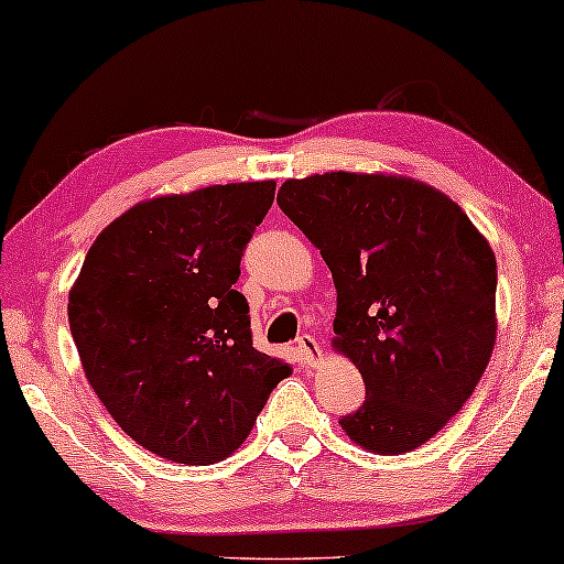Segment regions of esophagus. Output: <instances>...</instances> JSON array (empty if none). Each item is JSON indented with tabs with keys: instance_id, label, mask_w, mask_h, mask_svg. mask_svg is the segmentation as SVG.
<instances>
[{
	"instance_id": "obj_1",
	"label": "esophagus",
	"mask_w": 564,
	"mask_h": 564,
	"mask_svg": "<svg viewBox=\"0 0 564 564\" xmlns=\"http://www.w3.org/2000/svg\"><path fill=\"white\" fill-rule=\"evenodd\" d=\"M295 349H297L300 357H303L305 365H311V367L318 365L321 357H323V351H321L318 341H315V338H313L311 334H303V336H297V341H295Z\"/></svg>"
}]
</instances>
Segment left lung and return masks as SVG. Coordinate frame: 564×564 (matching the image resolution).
<instances>
[{"instance_id":"obj_1","label":"left lung","mask_w":564,"mask_h":564,"mask_svg":"<svg viewBox=\"0 0 564 564\" xmlns=\"http://www.w3.org/2000/svg\"><path fill=\"white\" fill-rule=\"evenodd\" d=\"M276 203L334 274V346L365 377L346 436L377 454L426 444L490 361L496 253L457 203L405 176L313 174Z\"/></svg>"}]
</instances>
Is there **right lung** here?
Here are the masks:
<instances>
[{
    "label": "right lung",
    "instance_id": "add662e5",
    "mask_svg": "<svg viewBox=\"0 0 564 564\" xmlns=\"http://www.w3.org/2000/svg\"><path fill=\"white\" fill-rule=\"evenodd\" d=\"M269 182L153 197L112 220L68 292L84 375L126 434L176 465H213L251 434L290 377L253 349L236 290Z\"/></svg>",
    "mask_w": 564,
    "mask_h": 564
}]
</instances>
